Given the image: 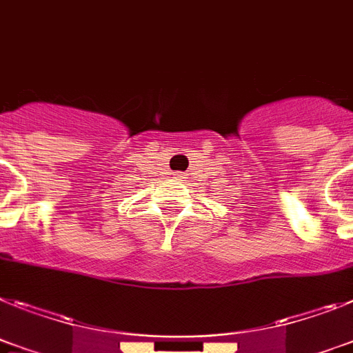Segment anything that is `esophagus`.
Here are the masks:
<instances>
[{"label":"esophagus","instance_id":"1","mask_svg":"<svg viewBox=\"0 0 353 353\" xmlns=\"http://www.w3.org/2000/svg\"><path fill=\"white\" fill-rule=\"evenodd\" d=\"M176 177H183V174H176Z\"/></svg>","mask_w":353,"mask_h":353}]
</instances>
